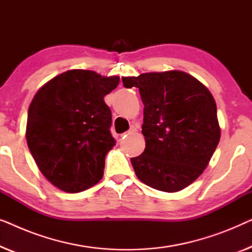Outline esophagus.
<instances>
[{"label":"esophagus","mask_w":252,"mask_h":252,"mask_svg":"<svg viewBox=\"0 0 252 252\" xmlns=\"http://www.w3.org/2000/svg\"><path fill=\"white\" fill-rule=\"evenodd\" d=\"M136 132H137V128H136V127H135V126H132V127H130V128H129V130H127V132H126V133H124L122 136H127V135H132V134H135Z\"/></svg>","instance_id":"esophagus-1"}]
</instances>
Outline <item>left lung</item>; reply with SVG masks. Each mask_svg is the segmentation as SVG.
Masks as SVG:
<instances>
[{"label": "left lung", "mask_w": 252, "mask_h": 252, "mask_svg": "<svg viewBox=\"0 0 252 252\" xmlns=\"http://www.w3.org/2000/svg\"><path fill=\"white\" fill-rule=\"evenodd\" d=\"M122 79L126 88H139L144 105L146 149L130 158L136 177L157 190H182L203 173L219 143L215 98L182 71Z\"/></svg>", "instance_id": "8db88e82"}]
</instances>
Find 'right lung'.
I'll list each match as a JSON object with an SVG mask.
<instances>
[{
    "mask_svg": "<svg viewBox=\"0 0 252 252\" xmlns=\"http://www.w3.org/2000/svg\"><path fill=\"white\" fill-rule=\"evenodd\" d=\"M119 80L70 70L34 95L27 115V146L41 173L62 190L84 191L102 179L105 156L116 144L104 96Z\"/></svg>",
    "mask_w": 252,
    "mask_h": 252,
    "instance_id": "add662e5",
    "label": "right lung"
}]
</instances>
